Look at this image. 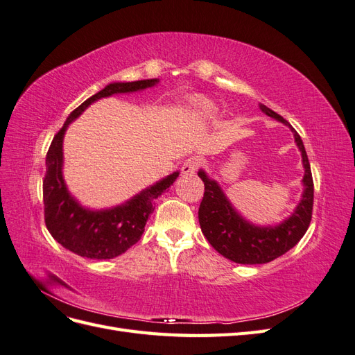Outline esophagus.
I'll list each match as a JSON object with an SVG mask.
<instances>
[{
	"instance_id": "obj_1",
	"label": "esophagus",
	"mask_w": 355,
	"mask_h": 355,
	"mask_svg": "<svg viewBox=\"0 0 355 355\" xmlns=\"http://www.w3.org/2000/svg\"><path fill=\"white\" fill-rule=\"evenodd\" d=\"M200 166H201V161H200V158H197V157H189V158H187L185 161H184V164H182V167H180V171L184 175H194L196 171L200 168Z\"/></svg>"
}]
</instances>
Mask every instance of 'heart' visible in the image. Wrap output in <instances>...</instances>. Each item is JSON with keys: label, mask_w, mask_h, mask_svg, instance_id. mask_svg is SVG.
Returning a JSON list of instances; mask_svg holds the SVG:
<instances>
[{"label": "heart", "mask_w": 355, "mask_h": 355, "mask_svg": "<svg viewBox=\"0 0 355 355\" xmlns=\"http://www.w3.org/2000/svg\"><path fill=\"white\" fill-rule=\"evenodd\" d=\"M191 106H192V111H194V114L200 118H209V116L214 115V112H216V108H214L213 103L209 102L207 99H202V98H197L192 101Z\"/></svg>", "instance_id": "1"}]
</instances>
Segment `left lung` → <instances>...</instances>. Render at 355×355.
Segmentation results:
<instances>
[{"instance_id": "obj_1", "label": "left lung", "mask_w": 355, "mask_h": 355, "mask_svg": "<svg viewBox=\"0 0 355 355\" xmlns=\"http://www.w3.org/2000/svg\"><path fill=\"white\" fill-rule=\"evenodd\" d=\"M259 108L266 115L290 127L287 120L271 111L268 106L261 103ZM292 132L295 133V142L302 153L305 167L302 182L305 189L295 213L278 227L259 228L247 223L232 209L216 182L209 179L202 170L198 171V176L204 182V197L198 209L201 231L213 249L232 262L244 265L271 262L295 247L309 227L311 218H313L314 182L302 139L293 128Z\"/></svg>"}]
</instances>
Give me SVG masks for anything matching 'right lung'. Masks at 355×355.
Wrapping results in <instances>:
<instances>
[{"mask_svg":"<svg viewBox=\"0 0 355 355\" xmlns=\"http://www.w3.org/2000/svg\"><path fill=\"white\" fill-rule=\"evenodd\" d=\"M158 80L133 83H112L84 101L73 110L63 127L53 137L46 157V176L42 180L44 220L51 237L75 254L90 259H112L141 240L149 214L154 211V200L173 185L178 171L142 191L123 206L110 210L92 211L83 209L67 189L62 178V142L67 127L94 101L115 93H130L153 87Z\"/></svg>","mask_w":355,"mask_h":355,"instance_id":"right-lung-1","label":"right lung"}]
</instances>
